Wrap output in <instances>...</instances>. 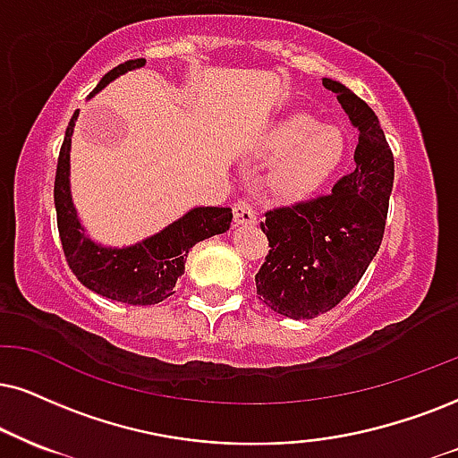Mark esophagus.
I'll use <instances>...</instances> for the list:
<instances>
[{"label":"esophagus","mask_w":458,"mask_h":458,"mask_svg":"<svg viewBox=\"0 0 458 458\" xmlns=\"http://www.w3.org/2000/svg\"><path fill=\"white\" fill-rule=\"evenodd\" d=\"M233 220H235V225H255L257 214H255V210H252L250 203L238 201L233 206Z\"/></svg>","instance_id":"esophagus-1"}]
</instances>
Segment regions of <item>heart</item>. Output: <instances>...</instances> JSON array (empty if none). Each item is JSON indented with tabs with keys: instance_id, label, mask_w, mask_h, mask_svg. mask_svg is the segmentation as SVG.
I'll return each instance as SVG.
<instances>
[{
	"instance_id": "heart-1",
	"label": "heart",
	"mask_w": 458,
	"mask_h": 458,
	"mask_svg": "<svg viewBox=\"0 0 458 458\" xmlns=\"http://www.w3.org/2000/svg\"><path fill=\"white\" fill-rule=\"evenodd\" d=\"M346 152L342 129L320 125L308 112H291L269 129L261 144L265 161H278L267 189L280 201H299L323 186Z\"/></svg>"
}]
</instances>
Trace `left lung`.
I'll return each mask as SVG.
<instances>
[{
  "label": "left lung",
  "instance_id": "1",
  "mask_svg": "<svg viewBox=\"0 0 458 458\" xmlns=\"http://www.w3.org/2000/svg\"><path fill=\"white\" fill-rule=\"evenodd\" d=\"M359 131L354 169L331 195L265 214L269 250L257 274V295L286 318L329 312L374 261L385 235L394 161L374 110L348 87L323 78Z\"/></svg>",
  "mask_w": 458,
  "mask_h": 458
}]
</instances>
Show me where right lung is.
Returning <instances> with one entry per match:
<instances>
[{
  "mask_svg": "<svg viewBox=\"0 0 458 458\" xmlns=\"http://www.w3.org/2000/svg\"><path fill=\"white\" fill-rule=\"evenodd\" d=\"M144 64V59L125 61L110 70L93 89L89 99L95 98L118 76L140 70ZM76 121L78 110L73 112L70 125H67L55 178L56 225H59L67 265L87 289L101 297L129 303V306L159 303L174 295V286L184 274V263L191 248L197 242L229 231L231 218H233L231 208L195 206L174 223H169L167 227L129 246H106L93 240L78 216L72 199L70 152Z\"/></svg>",
  "mask_w": 458,
  "mask_h": 458,
  "instance_id": "obj_1",
  "label": "right lung"
}]
</instances>
